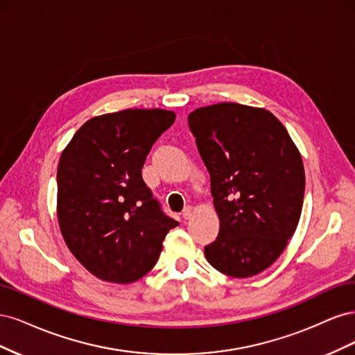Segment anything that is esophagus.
Segmentation results:
<instances>
[{
  "label": "esophagus",
  "mask_w": 355,
  "mask_h": 355,
  "mask_svg": "<svg viewBox=\"0 0 355 355\" xmlns=\"http://www.w3.org/2000/svg\"><path fill=\"white\" fill-rule=\"evenodd\" d=\"M182 216H184V219H189L192 216V207L191 206H187L184 209V211H182Z\"/></svg>",
  "instance_id": "esophagus-1"
}]
</instances>
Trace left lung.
<instances>
[{"mask_svg":"<svg viewBox=\"0 0 355 355\" xmlns=\"http://www.w3.org/2000/svg\"><path fill=\"white\" fill-rule=\"evenodd\" d=\"M188 124L220 220L216 240L204 247L206 259L230 277L259 274L296 231L305 192L302 157L266 110L218 103L191 112Z\"/></svg>","mask_w":355,"mask_h":355,"instance_id":"1","label":"left lung"}]
</instances>
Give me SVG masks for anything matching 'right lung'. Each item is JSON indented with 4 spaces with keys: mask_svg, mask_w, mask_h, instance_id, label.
Instances as JSON below:
<instances>
[{
    "mask_svg": "<svg viewBox=\"0 0 355 355\" xmlns=\"http://www.w3.org/2000/svg\"><path fill=\"white\" fill-rule=\"evenodd\" d=\"M164 110H124L80 127L58 167V218L73 256L101 280L127 284L157 263L167 216L142 179L157 139L175 123Z\"/></svg>",
    "mask_w": 355,
    "mask_h": 355,
    "instance_id": "add662e5",
    "label": "right lung"
}]
</instances>
